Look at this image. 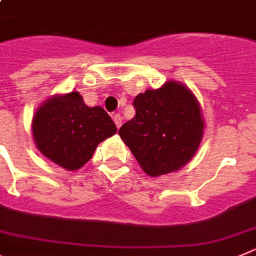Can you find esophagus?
Listing matches in <instances>:
<instances>
[{"mask_svg":"<svg viewBox=\"0 0 256 256\" xmlns=\"http://www.w3.org/2000/svg\"><path fill=\"white\" fill-rule=\"evenodd\" d=\"M113 121H114L117 128H120V126L122 125V117L120 116V113H114V114H113Z\"/></svg>","mask_w":256,"mask_h":256,"instance_id":"obj_1","label":"esophagus"}]
</instances>
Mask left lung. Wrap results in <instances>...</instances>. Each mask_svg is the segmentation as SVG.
<instances>
[{"label":"left lung","mask_w":256,"mask_h":256,"mask_svg":"<svg viewBox=\"0 0 256 256\" xmlns=\"http://www.w3.org/2000/svg\"><path fill=\"white\" fill-rule=\"evenodd\" d=\"M135 117L118 134L150 176L183 168L198 148L204 120L196 98L180 84L170 81L146 90L132 103Z\"/></svg>","instance_id":"1"}]
</instances>
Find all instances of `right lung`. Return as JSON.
<instances>
[{
  "instance_id": "1",
  "label": "right lung",
  "mask_w": 256,
  "mask_h": 256,
  "mask_svg": "<svg viewBox=\"0 0 256 256\" xmlns=\"http://www.w3.org/2000/svg\"><path fill=\"white\" fill-rule=\"evenodd\" d=\"M37 148L66 170H77L98 144L116 134L114 122L102 106H88L77 91L46 102L33 117Z\"/></svg>"
}]
</instances>
